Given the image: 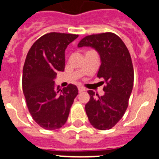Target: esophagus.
Listing matches in <instances>:
<instances>
[{
  "instance_id": "1",
  "label": "esophagus",
  "mask_w": 159,
  "mask_h": 159,
  "mask_svg": "<svg viewBox=\"0 0 159 159\" xmlns=\"http://www.w3.org/2000/svg\"><path fill=\"white\" fill-rule=\"evenodd\" d=\"M78 90H79V92H82L85 91V88L84 87H81V86H79L78 87Z\"/></svg>"
}]
</instances>
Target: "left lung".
<instances>
[{"instance_id": "1", "label": "left lung", "mask_w": 159, "mask_h": 159, "mask_svg": "<svg viewBox=\"0 0 159 159\" xmlns=\"http://www.w3.org/2000/svg\"><path fill=\"white\" fill-rule=\"evenodd\" d=\"M79 48L91 47L99 53L101 65L97 76L106 83L104 95L89 90L85 105L90 123L99 130L111 129L122 119L128 107L134 84V68L127 46L115 33L105 32L85 36Z\"/></svg>"}]
</instances>
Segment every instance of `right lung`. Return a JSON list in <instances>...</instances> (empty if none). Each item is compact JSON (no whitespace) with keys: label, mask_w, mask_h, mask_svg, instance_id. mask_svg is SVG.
<instances>
[{"label":"right lung","mask_w":159,"mask_h":159,"mask_svg":"<svg viewBox=\"0 0 159 159\" xmlns=\"http://www.w3.org/2000/svg\"><path fill=\"white\" fill-rule=\"evenodd\" d=\"M78 35L50 32L35 42L28 52L22 87L32 119L46 130H56L67 120L78 88L69 84L61 90L54 80L65 67V49Z\"/></svg>","instance_id":"obj_1"}]
</instances>
